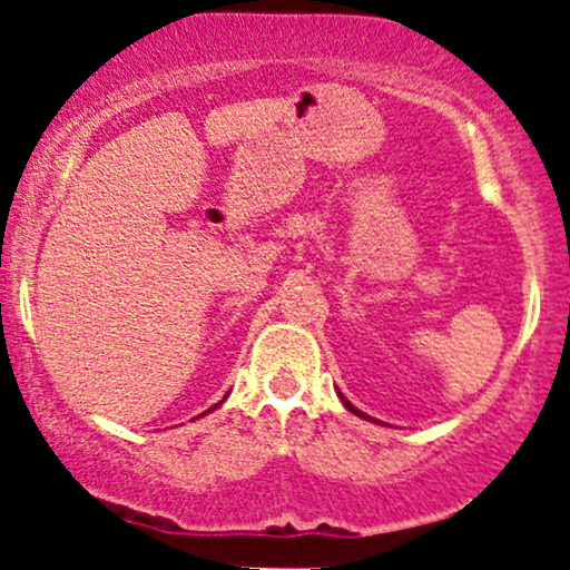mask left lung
<instances>
[{
    "instance_id": "1",
    "label": "left lung",
    "mask_w": 570,
    "mask_h": 570,
    "mask_svg": "<svg viewBox=\"0 0 570 570\" xmlns=\"http://www.w3.org/2000/svg\"><path fill=\"white\" fill-rule=\"evenodd\" d=\"M340 399H343V396H340ZM343 404H345V407H348V410H351V412H356V415H362V412H358V410H356V407H353V404H351V402H348V399H343ZM362 417H367V415H362Z\"/></svg>"
}]
</instances>
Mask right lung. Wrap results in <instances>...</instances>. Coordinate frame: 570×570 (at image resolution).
<instances>
[{
    "instance_id": "right-lung-1",
    "label": "right lung",
    "mask_w": 570,
    "mask_h": 570,
    "mask_svg": "<svg viewBox=\"0 0 570 570\" xmlns=\"http://www.w3.org/2000/svg\"><path fill=\"white\" fill-rule=\"evenodd\" d=\"M208 412H212V410H208Z\"/></svg>"
}]
</instances>
